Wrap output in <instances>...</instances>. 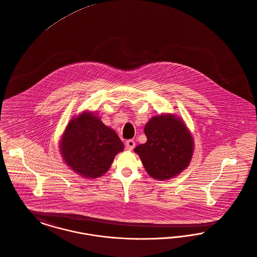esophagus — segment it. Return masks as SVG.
<instances>
[{
	"mask_svg": "<svg viewBox=\"0 0 257 257\" xmlns=\"http://www.w3.org/2000/svg\"><path fill=\"white\" fill-rule=\"evenodd\" d=\"M135 145H136V143H135V141H133V140H128V141L125 143V147H126V149H127L128 151H132V150L135 148Z\"/></svg>",
	"mask_w": 257,
	"mask_h": 257,
	"instance_id": "esophagus-1",
	"label": "esophagus"
}]
</instances>
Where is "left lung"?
<instances>
[{"label": "left lung", "instance_id": "obj_1", "mask_svg": "<svg viewBox=\"0 0 257 257\" xmlns=\"http://www.w3.org/2000/svg\"><path fill=\"white\" fill-rule=\"evenodd\" d=\"M144 131L148 141L134 151L151 178L167 181L188 167L194 151V140L181 117L173 113L152 116Z\"/></svg>", "mask_w": 257, "mask_h": 257}]
</instances>
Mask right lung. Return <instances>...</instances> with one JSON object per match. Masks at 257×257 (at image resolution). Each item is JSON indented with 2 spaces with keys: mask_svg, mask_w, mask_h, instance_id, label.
<instances>
[{
  "mask_svg": "<svg viewBox=\"0 0 257 257\" xmlns=\"http://www.w3.org/2000/svg\"><path fill=\"white\" fill-rule=\"evenodd\" d=\"M63 161L77 175L97 179L106 174L124 145L97 114L84 110L74 115L59 142Z\"/></svg>",
  "mask_w": 257,
  "mask_h": 257,
  "instance_id": "1",
  "label": "right lung"
}]
</instances>
